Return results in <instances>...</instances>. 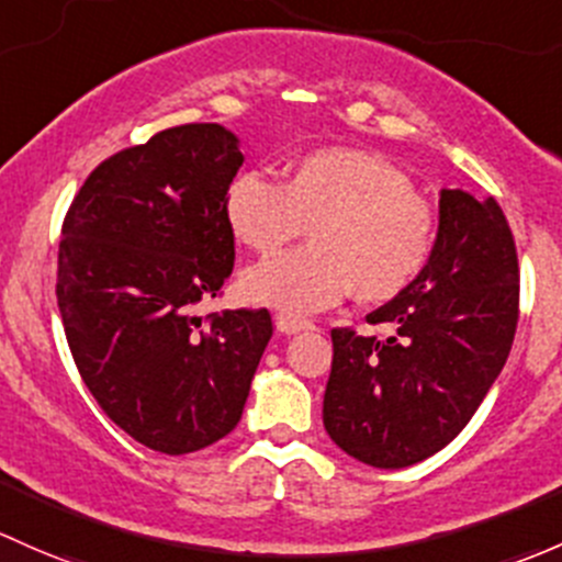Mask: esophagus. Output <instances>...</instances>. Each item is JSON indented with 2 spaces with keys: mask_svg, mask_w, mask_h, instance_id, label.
I'll return each mask as SVG.
<instances>
[{
  "mask_svg": "<svg viewBox=\"0 0 562 562\" xmlns=\"http://www.w3.org/2000/svg\"><path fill=\"white\" fill-rule=\"evenodd\" d=\"M274 328L280 330V334H299V330H310L312 323L301 321V317H293V315H285V312H280V315H274Z\"/></svg>",
  "mask_w": 562,
  "mask_h": 562,
  "instance_id": "1",
  "label": "esophagus"
}]
</instances>
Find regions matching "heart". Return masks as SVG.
<instances>
[{"label": "heart", "mask_w": 562, "mask_h": 562, "mask_svg": "<svg viewBox=\"0 0 562 562\" xmlns=\"http://www.w3.org/2000/svg\"><path fill=\"white\" fill-rule=\"evenodd\" d=\"M223 221L234 241L274 252L310 223V247L256 263L241 293L288 315L326 310L356 291L380 304L415 285L436 247V212L412 180L376 153L317 147L291 158L280 186L241 172L223 193Z\"/></svg>", "instance_id": "obj_1"}]
</instances>
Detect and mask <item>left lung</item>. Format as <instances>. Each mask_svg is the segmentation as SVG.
I'll return each instance as SVG.
<instances>
[{
    "instance_id": "left-lung-1",
    "label": "left lung",
    "mask_w": 562,
    "mask_h": 562,
    "mask_svg": "<svg viewBox=\"0 0 562 562\" xmlns=\"http://www.w3.org/2000/svg\"><path fill=\"white\" fill-rule=\"evenodd\" d=\"M517 247L493 196L441 188L430 263L366 315L393 336L330 330L323 425L374 469H406L447 447L498 380L517 328Z\"/></svg>"
}]
</instances>
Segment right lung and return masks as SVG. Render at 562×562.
<instances>
[{
	"label": "right lung",
	"mask_w": 562,
	"mask_h": 562,
	"mask_svg": "<svg viewBox=\"0 0 562 562\" xmlns=\"http://www.w3.org/2000/svg\"><path fill=\"white\" fill-rule=\"evenodd\" d=\"M241 161L221 123L167 128L99 164L64 217L56 296L82 382L164 454L232 434L271 339L266 310L196 315L234 269L223 193Z\"/></svg>",
	"instance_id": "right-lung-1"
}]
</instances>
